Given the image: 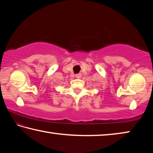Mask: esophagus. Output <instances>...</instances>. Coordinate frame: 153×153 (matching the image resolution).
I'll list each match as a JSON object with an SVG mask.
<instances>
[{
  "instance_id": "esophagus-1",
  "label": "esophagus",
  "mask_w": 153,
  "mask_h": 153,
  "mask_svg": "<svg viewBox=\"0 0 153 153\" xmlns=\"http://www.w3.org/2000/svg\"><path fill=\"white\" fill-rule=\"evenodd\" d=\"M76 77H77V78H80V77H82V74H77L76 75Z\"/></svg>"
}]
</instances>
